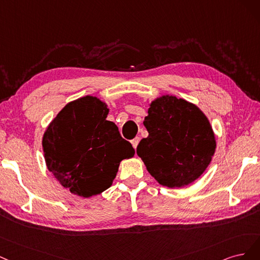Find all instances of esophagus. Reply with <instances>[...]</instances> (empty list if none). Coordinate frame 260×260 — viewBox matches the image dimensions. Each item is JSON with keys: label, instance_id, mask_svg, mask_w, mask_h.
Segmentation results:
<instances>
[{"label": "esophagus", "instance_id": "1", "mask_svg": "<svg viewBox=\"0 0 260 260\" xmlns=\"http://www.w3.org/2000/svg\"><path fill=\"white\" fill-rule=\"evenodd\" d=\"M139 137H136V138H134L131 142H132V145H133V147H134V149L136 150V148H137V146H138V144H139Z\"/></svg>", "mask_w": 260, "mask_h": 260}]
</instances>
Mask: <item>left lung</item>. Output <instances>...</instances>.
Segmentation results:
<instances>
[{
    "instance_id": "8db88e82",
    "label": "left lung",
    "mask_w": 260,
    "mask_h": 260,
    "mask_svg": "<svg viewBox=\"0 0 260 260\" xmlns=\"http://www.w3.org/2000/svg\"><path fill=\"white\" fill-rule=\"evenodd\" d=\"M144 125L149 136L140 140L137 154L160 185L185 187L205 172L216 140L196 105L175 96L158 97L150 104Z\"/></svg>"
}]
</instances>
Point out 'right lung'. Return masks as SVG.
<instances>
[{"label": "right lung", "mask_w": 260, "mask_h": 260, "mask_svg": "<svg viewBox=\"0 0 260 260\" xmlns=\"http://www.w3.org/2000/svg\"><path fill=\"white\" fill-rule=\"evenodd\" d=\"M107 105L85 96L66 105L44 133L46 166L60 185L89 198L111 187L120 162L135 154L131 142L107 121Z\"/></svg>", "instance_id": "obj_1"}]
</instances>
